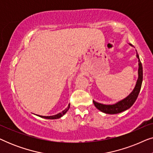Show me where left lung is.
Masks as SVG:
<instances>
[{
    "label": "left lung",
    "instance_id": "obj_1",
    "mask_svg": "<svg viewBox=\"0 0 153 153\" xmlns=\"http://www.w3.org/2000/svg\"><path fill=\"white\" fill-rule=\"evenodd\" d=\"M129 45L132 46V45L129 44ZM137 57L139 59V70H138V79L136 83V85L132 91V92L120 101L117 102V103L114 104H109V105H106V104H103L98 103V102L93 101L94 105L95 107L101 111L102 112L105 113V114H116L121 113L124 111H126L131 107L134 103L136 100H137L138 95H139L140 90L141 88L142 81H143V68H142V64L141 62V60L139 59V54L137 53Z\"/></svg>",
    "mask_w": 153,
    "mask_h": 153
}]
</instances>
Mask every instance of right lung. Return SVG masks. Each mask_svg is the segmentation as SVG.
<instances>
[{
  "mask_svg": "<svg viewBox=\"0 0 153 153\" xmlns=\"http://www.w3.org/2000/svg\"><path fill=\"white\" fill-rule=\"evenodd\" d=\"M70 104H69L68 106L65 108V109L64 111H62L61 113H59V114H56V115H54V116H38L41 117V118H46V119H58V118H61L62 116H64V115L66 114V112L68 111L69 110V108H70Z\"/></svg>",
  "mask_w": 153,
  "mask_h": 153,
  "instance_id": "add662e5",
  "label": "right lung"
}]
</instances>
